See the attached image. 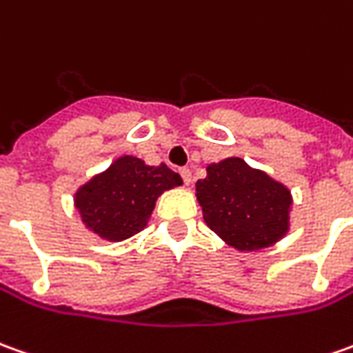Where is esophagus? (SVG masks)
Masks as SVG:
<instances>
[{
    "mask_svg": "<svg viewBox=\"0 0 353 353\" xmlns=\"http://www.w3.org/2000/svg\"><path fill=\"white\" fill-rule=\"evenodd\" d=\"M179 172H181V176H182V181H184V184H190V182H192V172H190V169L182 167Z\"/></svg>",
    "mask_w": 353,
    "mask_h": 353,
    "instance_id": "34e87169",
    "label": "esophagus"
}]
</instances>
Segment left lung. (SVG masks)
Masks as SVG:
<instances>
[{"instance_id": "8db88e82", "label": "left lung", "mask_w": 353, "mask_h": 353, "mask_svg": "<svg viewBox=\"0 0 353 353\" xmlns=\"http://www.w3.org/2000/svg\"><path fill=\"white\" fill-rule=\"evenodd\" d=\"M196 196L210 229L239 250L270 247L288 233L290 190L239 157L208 165Z\"/></svg>"}]
</instances>
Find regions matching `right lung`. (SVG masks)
<instances>
[{
	"label": "right lung",
	"mask_w": 353,
	"mask_h": 353,
	"mask_svg": "<svg viewBox=\"0 0 353 353\" xmlns=\"http://www.w3.org/2000/svg\"><path fill=\"white\" fill-rule=\"evenodd\" d=\"M181 184L179 172L167 165L149 167L124 155L77 190L75 205L97 235L124 241L145 227L161 194Z\"/></svg>",
	"instance_id": "add662e5"
}]
</instances>
